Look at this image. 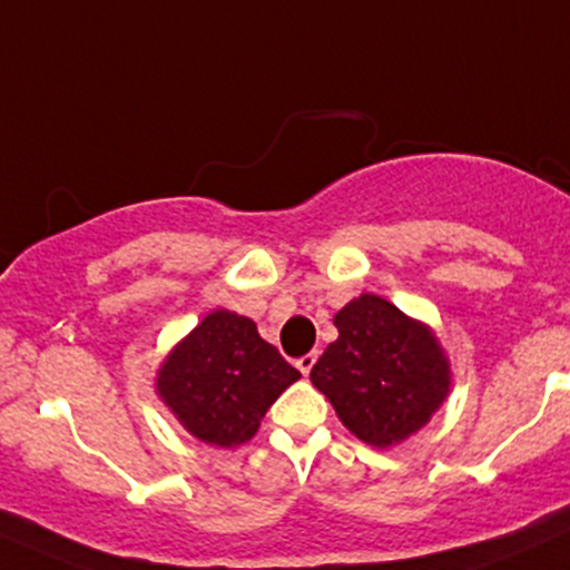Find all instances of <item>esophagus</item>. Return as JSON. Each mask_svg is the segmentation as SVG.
I'll return each instance as SVG.
<instances>
[{"label":"esophagus","instance_id":"esophagus-1","mask_svg":"<svg viewBox=\"0 0 570 570\" xmlns=\"http://www.w3.org/2000/svg\"><path fill=\"white\" fill-rule=\"evenodd\" d=\"M316 352H311V354H305V356H299L297 360V367H299V373H303V376H308L311 371H314V365H316Z\"/></svg>","mask_w":570,"mask_h":570}]
</instances>
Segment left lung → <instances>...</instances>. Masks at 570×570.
Wrapping results in <instances>:
<instances>
[{"label": "left lung", "mask_w": 570, "mask_h": 570, "mask_svg": "<svg viewBox=\"0 0 570 570\" xmlns=\"http://www.w3.org/2000/svg\"><path fill=\"white\" fill-rule=\"evenodd\" d=\"M333 324L337 337L311 381L343 428L376 449L419 433L452 392V362L433 327L367 292L343 305Z\"/></svg>", "instance_id": "8db88e82"}]
</instances>
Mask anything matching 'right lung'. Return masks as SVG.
Returning a JSON list of instances; mask_svg holds the SVG:
<instances>
[{
    "label": "right lung",
    "mask_w": 570,
    "mask_h": 570,
    "mask_svg": "<svg viewBox=\"0 0 570 570\" xmlns=\"http://www.w3.org/2000/svg\"><path fill=\"white\" fill-rule=\"evenodd\" d=\"M297 379V367L256 333L252 318L216 308L167 352L154 386L186 433L233 449L252 441Z\"/></svg>",
    "instance_id": "right-lung-1"
}]
</instances>
